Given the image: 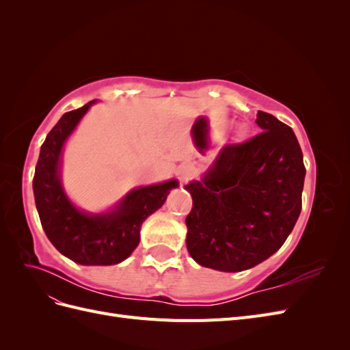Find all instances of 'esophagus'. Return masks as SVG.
I'll return each instance as SVG.
<instances>
[{
	"label": "esophagus",
	"instance_id": "1",
	"mask_svg": "<svg viewBox=\"0 0 350 350\" xmlns=\"http://www.w3.org/2000/svg\"><path fill=\"white\" fill-rule=\"evenodd\" d=\"M194 175V172H193V169L189 167V166H184L181 171H179V179H181L183 183H185V181H188L189 178H191Z\"/></svg>",
	"mask_w": 350,
	"mask_h": 350
}]
</instances>
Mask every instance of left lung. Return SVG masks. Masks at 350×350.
Returning <instances> with one entry per match:
<instances>
[{
	"label": "left lung",
	"mask_w": 350,
	"mask_h": 350,
	"mask_svg": "<svg viewBox=\"0 0 350 350\" xmlns=\"http://www.w3.org/2000/svg\"><path fill=\"white\" fill-rule=\"evenodd\" d=\"M261 133L228 144L203 181L189 183L187 248L198 264L242 271L276 252L302 208L305 166L289 125L258 111Z\"/></svg>",
	"instance_id": "obj_1"
}]
</instances>
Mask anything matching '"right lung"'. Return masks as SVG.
<instances>
[{"instance_id": "right-lung-1", "label": "right lung", "mask_w": 350, "mask_h": 350, "mask_svg": "<svg viewBox=\"0 0 350 350\" xmlns=\"http://www.w3.org/2000/svg\"><path fill=\"white\" fill-rule=\"evenodd\" d=\"M66 112L40 147L33 176L35 203L42 228L61 254L83 266H111L121 262L140 242V228L147 216L162 207L175 179L137 188L112 213L86 215L74 207L61 187L58 166L67 137L90 108Z\"/></svg>"}]
</instances>
